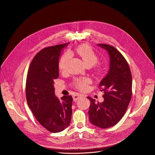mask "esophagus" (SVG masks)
Listing matches in <instances>:
<instances>
[{
  "mask_svg": "<svg viewBox=\"0 0 155 155\" xmlns=\"http://www.w3.org/2000/svg\"><path fill=\"white\" fill-rule=\"evenodd\" d=\"M82 96H83V95L81 94H79V93H77V94H74V95H73L74 101H76L77 100H78L79 97H82Z\"/></svg>",
  "mask_w": 155,
  "mask_h": 155,
  "instance_id": "1",
  "label": "esophagus"
}]
</instances>
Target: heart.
<instances>
[{"instance_id":"1","label":"heart","mask_w":155,"mask_h":155,"mask_svg":"<svg viewBox=\"0 0 155 155\" xmlns=\"http://www.w3.org/2000/svg\"><path fill=\"white\" fill-rule=\"evenodd\" d=\"M76 52L83 61L87 67L94 66L96 75L102 76L105 71V68L102 64L97 63L99 58L93 48L87 44H81L76 48ZM71 58V53L69 51L66 52L59 59V68L61 71L64 72L66 70L68 64ZM91 83L90 79L87 78H76L73 81L72 85L78 89L84 91L86 89Z\"/></svg>"}]
</instances>
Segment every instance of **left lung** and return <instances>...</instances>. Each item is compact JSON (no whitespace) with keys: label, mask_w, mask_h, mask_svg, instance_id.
Listing matches in <instances>:
<instances>
[{"label":"left lung","mask_w":155,"mask_h":155,"mask_svg":"<svg viewBox=\"0 0 155 155\" xmlns=\"http://www.w3.org/2000/svg\"><path fill=\"white\" fill-rule=\"evenodd\" d=\"M98 45L109 52L110 66L98 87L104 92V101L96 103L88 96L91 101L88 113L91 123L105 129L116 124L124 115L132 96V76L128 62L119 51L109 44Z\"/></svg>","instance_id":"8db88e82"}]
</instances>
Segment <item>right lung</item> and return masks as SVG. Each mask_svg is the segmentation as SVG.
Wrapping results in <instances>:
<instances>
[{
    "mask_svg": "<svg viewBox=\"0 0 155 155\" xmlns=\"http://www.w3.org/2000/svg\"><path fill=\"white\" fill-rule=\"evenodd\" d=\"M68 43L45 48L33 58L27 72V104L38 121L47 130L58 133L69 125L72 97L55 96L54 81L59 78V58Z\"/></svg>",
    "mask_w": 155,
    "mask_h": 155,
    "instance_id": "1",
    "label": "right lung"
}]
</instances>
